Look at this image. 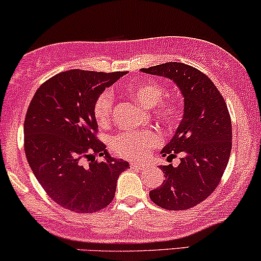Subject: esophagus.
I'll list each match as a JSON object with an SVG mask.
<instances>
[{
  "label": "esophagus",
  "instance_id": "esophagus-1",
  "mask_svg": "<svg viewBox=\"0 0 261 261\" xmlns=\"http://www.w3.org/2000/svg\"><path fill=\"white\" fill-rule=\"evenodd\" d=\"M130 166L134 169H138V170H144L145 169V165H142V164H138V163H130Z\"/></svg>",
  "mask_w": 261,
  "mask_h": 261
}]
</instances>
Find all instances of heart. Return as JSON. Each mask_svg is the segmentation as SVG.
I'll list each match as a JSON object with an SVG mask.
<instances>
[{
    "label": "heart",
    "instance_id": "b5f03b06",
    "mask_svg": "<svg viewBox=\"0 0 261 261\" xmlns=\"http://www.w3.org/2000/svg\"><path fill=\"white\" fill-rule=\"evenodd\" d=\"M132 98L146 108L155 107L154 116L166 124H172L180 118V105L174 99H164L166 90L155 81L132 84L125 87ZM113 97L111 92H102L93 103V116L99 127H107L112 116ZM162 143V137L154 129L139 132H122L110 142L111 150L118 156L129 160H143L151 149Z\"/></svg>",
    "mask_w": 261,
    "mask_h": 261
}]
</instances>
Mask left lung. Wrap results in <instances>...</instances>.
I'll return each mask as SVG.
<instances>
[{"label":"left lung","instance_id":"obj_1","mask_svg":"<svg viewBox=\"0 0 261 261\" xmlns=\"http://www.w3.org/2000/svg\"><path fill=\"white\" fill-rule=\"evenodd\" d=\"M143 72L172 80L184 97V117L163 156L181 155L176 168L160 166L165 180L149 192L165 210H189L215 191L232 150V122L224 98L200 70L182 63H165Z\"/></svg>","mask_w":261,"mask_h":261}]
</instances>
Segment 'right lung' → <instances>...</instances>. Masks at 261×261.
I'll return each mask as SVG.
<instances>
[{
    "label": "right lung",
    "instance_id": "right-lung-1",
    "mask_svg": "<svg viewBox=\"0 0 261 261\" xmlns=\"http://www.w3.org/2000/svg\"><path fill=\"white\" fill-rule=\"evenodd\" d=\"M74 69L45 81L24 119V151L34 176L53 201L77 213L105 208L115 197L117 178L129 168L96 137V98L125 75ZM96 156L104 158L97 162Z\"/></svg>",
    "mask_w": 261,
    "mask_h": 261
}]
</instances>
